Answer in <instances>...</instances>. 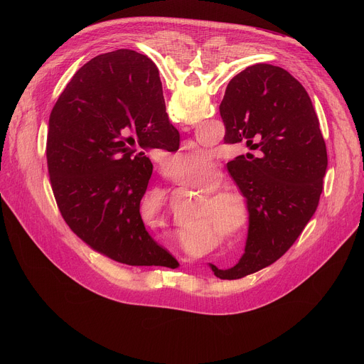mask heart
I'll return each mask as SVG.
<instances>
[{"mask_svg": "<svg viewBox=\"0 0 364 364\" xmlns=\"http://www.w3.org/2000/svg\"><path fill=\"white\" fill-rule=\"evenodd\" d=\"M176 167L180 173H187L207 179L200 180L194 190L203 193L197 204V219H204L218 228L236 232L247 225L249 212L245 198L233 190L220 188L225 184L222 171L215 170V157L205 149L193 148L176 157Z\"/></svg>", "mask_w": 364, "mask_h": 364, "instance_id": "1", "label": "heart"}]
</instances>
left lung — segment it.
Instances as JSON below:
<instances>
[{"label": "left lung", "instance_id": "obj_1", "mask_svg": "<svg viewBox=\"0 0 364 364\" xmlns=\"http://www.w3.org/2000/svg\"><path fill=\"white\" fill-rule=\"evenodd\" d=\"M134 66L141 95L163 103L157 66L136 51ZM219 109L225 142L259 149V157L239 155L228 163L247 203L245 253L229 269L210 264L218 278L239 279L272 265L294 245L317 210L328 161L313 103L282 68H246L229 82Z\"/></svg>", "mask_w": 364, "mask_h": 364}]
</instances>
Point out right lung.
I'll use <instances>...</instances> for the list:
<instances>
[{
	"label": "right lung",
	"instance_id": "obj_1",
	"mask_svg": "<svg viewBox=\"0 0 364 364\" xmlns=\"http://www.w3.org/2000/svg\"><path fill=\"white\" fill-rule=\"evenodd\" d=\"M166 103L141 95L134 50L99 55L68 83L48 118L47 167L59 210L87 246L131 267L177 268L145 230L139 203L152 164L139 151H176Z\"/></svg>",
	"mask_w": 364,
	"mask_h": 364
}]
</instances>
